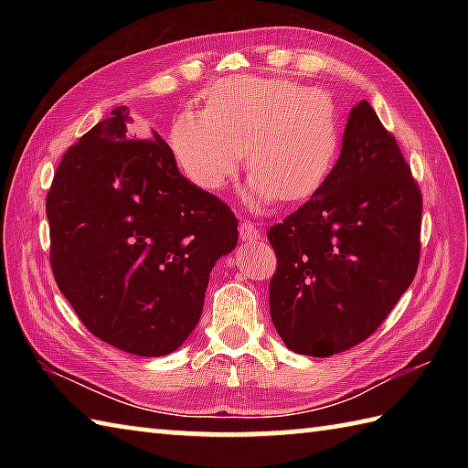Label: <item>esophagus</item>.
<instances>
[{
	"label": "esophagus",
	"mask_w": 468,
	"mask_h": 468,
	"mask_svg": "<svg viewBox=\"0 0 468 468\" xmlns=\"http://www.w3.org/2000/svg\"><path fill=\"white\" fill-rule=\"evenodd\" d=\"M239 235H241V241H247V243L261 241V229L255 227L250 221H241L239 223Z\"/></svg>",
	"instance_id": "1"
}]
</instances>
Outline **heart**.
I'll use <instances>...</instances> for the list:
<instances>
[{
	"mask_svg": "<svg viewBox=\"0 0 468 468\" xmlns=\"http://www.w3.org/2000/svg\"><path fill=\"white\" fill-rule=\"evenodd\" d=\"M171 148L188 181L208 193L233 181L247 151L253 178L243 198L261 213L275 198L303 201L327 181L340 126L325 92L285 78L245 76L217 84L205 111L178 116Z\"/></svg>",
	"mask_w": 468,
	"mask_h": 468,
	"instance_id": "b5f03b06",
	"label": "heart"
}]
</instances>
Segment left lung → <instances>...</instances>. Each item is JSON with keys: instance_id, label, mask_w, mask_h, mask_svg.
<instances>
[{"instance_id": "left-lung-1", "label": "left lung", "mask_w": 468, "mask_h": 468, "mask_svg": "<svg viewBox=\"0 0 468 468\" xmlns=\"http://www.w3.org/2000/svg\"><path fill=\"white\" fill-rule=\"evenodd\" d=\"M420 217L410 166L362 101L327 181L267 233L277 255L270 312L283 344L327 357L372 335L414 280Z\"/></svg>"}]
</instances>
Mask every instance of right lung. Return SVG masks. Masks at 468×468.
Masks as SVG:
<instances>
[{"label": "right lung", "mask_w": 468, "mask_h": 468, "mask_svg": "<svg viewBox=\"0 0 468 468\" xmlns=\"http://www.w3.org/2000/svg\"><path fill=\"white\" fill-rule=\"evenodd\" d=\"M46 215L59 292L96 337L144 357L183 346L237 245L231 208L178 173L161 136L134 141L126 106L68 148Z\"/></svg>", "instance_id": "add662e5"}]
</instances>
